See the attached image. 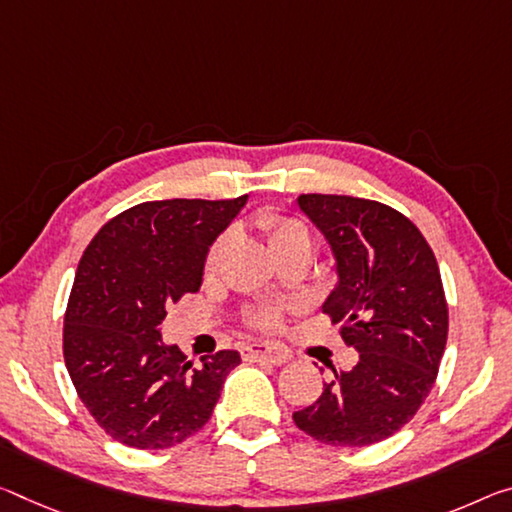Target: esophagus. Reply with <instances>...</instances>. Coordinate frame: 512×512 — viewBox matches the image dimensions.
I'll return each mask as SVG.
<instances>
[{
  "instance_id": "1",
  "label": "esophagus",
  "mask_w": 512,
  "mask_h": 512,
  "mask_svg": "<svg viewBox=\"0 0 512 512\" xmlns=\"http://www.w3.org/2000/svg\"><path fill=\"white\" fill-rule=\"evenodd\" d=\"M243 360L248 362H271V364H285L289 360V353L282 348L266 346V344H248L243 346Z\"/></svg>"
}]
</instances>
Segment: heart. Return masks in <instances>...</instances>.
<instances>
[{
  "label": "heart",
  "instance_id": "b5f03b06",
  "mask_svg": "<svg viewBox=\"0 0 512 512\" xmlns=\"http://www.w3.org/2000/svg\"><path fill=\"white\" fill-rule=\"evenodd\" d=\"M259 225H262V230L269 234V241L275 253H280V250L294 246V243H300V241L310 243V234H307L305 227L298 221H294V218L264 214L259 218ZM227 243H230V234H223V237H218L214 241V246L209 248L207 262H205L207 275H214L218 271V266H221V259L227 250ZM257 323L264 328H275L280 323V319L275 312H262L257 316Z\"/></svg>",
  "mask_w": 512,
  "mask_h": 512
}]
</instances>
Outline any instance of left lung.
Segmentation results:
<instances>
[{
    "label": "left lung",
    "mask_w": 512,
    "mask_h": 512,
    "mask_svg": "<svg viewBox=\"0 0 512 512\" xmlns=\"http://www.w3.org/2000/svg\"><path fill=\"white\" fill-rule=\"evenodd\" d=\"M328 241L337 282L321 310L360 353L316 403L294 412L300 431L332 446H369L415 417L437 378L449 312L435 255L417 225L376 200L298 196Z\"/></svg>",
    "instance_id": "8db88e82"
}]
</instances>
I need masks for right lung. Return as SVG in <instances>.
I'll return each instance as SVG.
<instances>
[{"label": "right lung", "instance_id": "1", "mask_svg": "<svg viewBox=\"0 0 512 512\" xmlns=\"http://www.w3.org/2000/svg\"><path fill=\"white\" fill-rule=\"evenodd\" d=\"M248 202H141L88 243L72 285L63 358L81 403L113 440L168 449L198 433L241 355L221 351L200 364L166 344V307L193 294L218 234Z\"/></svg>", "mask_w": 512, "mask_h": 512}]
</instances>
